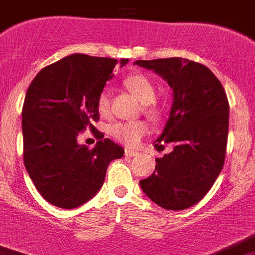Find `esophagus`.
<instances>
[{
    "label": "esophagus",
    "mask_w": 255,
    "mask_h": 255,
    "mask_svg": "<svg viewBox=\"0 0 255 255\" xmlns=\"http://www.w3.org/2000/svg\"><path fill=\"white\" fill-rule=\"evenodd\" d=\"M125 154H126V157H134V155H137L138 153L135 152V150H133V149H126L125 150Z\"/></svg>",
    "instance_id": "34e87169"
}]
</instances>
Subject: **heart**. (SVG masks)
<instances>
[{
    "mask_svg": "<svg viewBox=\"0 0 255 255\" xmlns=\"http://www.w3.org/2000/svg\"><path fill=\"white\" fill-rule=\"evenodd\" d=\"M125 85L140 103L147 105L148 115L158 116L159 111L155 106L150 105L155 100V88L152 81L147 76L142 73L128 76L125 80ZM111 108V91L108 88H103L97 97V110L101 115H107ZM148 127L143 121H128V122L113 123L110 127V134L122 144L133 147L137 144L143 135L147 133Z\"/></svg>",
    "mask_w": 255,
    "mask_h": 255,
    "instance_id": "obj_1",
    "label": "heart"
}]
</instances>
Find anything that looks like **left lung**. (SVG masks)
Masks as SVG:
<instances>
[{
	"instance_id": "8db88e82",
	"label": "left lung",
	"mask_w": 255,
	"mask_h": 255,
	"mask_svg": "<svg viewBox=\"0 0 255 255\" xmlns=\"http://www.w3.org/2000/svg\"><path fill=\"white\" fill-rule=\"evenodd\" d=\"M173 91V103L154 147L170 143L173 150L155 158V170L139 182L145 196L169 211L198 203L218 178L226 159L229 103L224 88L211 70L179 57L142 61Z\"/></svg>"
}]
</instances>
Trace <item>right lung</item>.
I'll use <instances>...</instances> for the list:
<instances>
[{
	"instance_id": "obj_1",
	"label": "right lung",
	"mask_w": 255,
	"mask_h": 255,
	"mask_svg": "<svg viewBox=\"0 0 255 255\" xmlns=\"http://www.w3.org/2000/svg\"><path fill=\"white\" fill-rule=\"evenodd\" d=\"M128 59H121V67ZM118 61L75 53L42 68L27 90L22 108L23 162L34 187L48 203L72 209L97 194L113 159L125 149L95 129L97 97ZM90 127L95 148L77 142Z\"/></svg>"
}]
</instances>
